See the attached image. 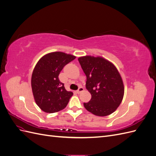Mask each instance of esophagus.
Listing matches in <instances>:
<instances>
[{
    "mask_svg": "<svg viewBox=\"0 0 156 156\" xmlns=\"http://www.w3.org/2000/svg\"><path fill=\"white\" fill-rule=\"evenodd\" d=\"M83 90H84V88L82 87H80L78 88L77 90V92L78 94H79V93H81V92H83Z\"/></svg>",
    "mask_w": 156,
    "mask_h": 156,
    "instance_id": "1",
    "label": "esophagus"
}]
</instances>
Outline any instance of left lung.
<instances>
[{
	"instance_id": "left-lung-1",
	"label": "left lung",
	"mask_w": 156,
	"mask_h": 156,
	"mask_svg": "<svg viewBox=\"0 0 156 156\" xmlns=\"http://www.w3.org/2000/svg\"><path fill=\"white\" fill-rule=\"evenodd\" d=\"M78 60L87 76L86 88L92 96L90 101L83 103L84 107L96 116L111 115L120 105L124 93L117 69L101 57L85 56Z\"/></svg>"
}]
</instances>
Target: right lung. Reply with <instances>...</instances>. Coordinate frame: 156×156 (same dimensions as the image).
<instances>
[{
  "instance_id": "obj_1",
  "label": "right lung",
  "mask_w": 156,
  "mask_h": 156,
  "mask_svg": "<svg viewBox=\"0 0 156 156\" xmlns=\"http://www.w3.org/2000/svg\"><path fill=\"white\" fill-rule=\"evenodd\" d=\"M75 58L72 55L53 52L41 57L32 72L31 86L36 104L42 111L49 113L64 108L73 92L64 88L58 79L60 72Z\"/></svg>"
}]
</instances>
